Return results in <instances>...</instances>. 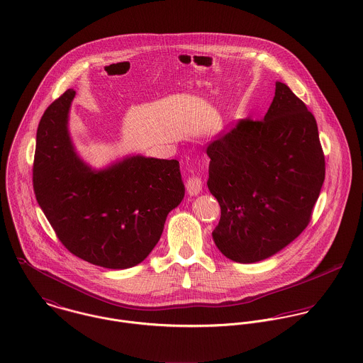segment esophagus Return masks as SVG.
Returning a JSON list of instances; mask_svg holds the SVG:
<instances>
[{"label": "esophagus", "instance_id": "1", "mask_svg": "<svg viewBox=\"0 0 363 363\" xmlns=\"http://www.w3.org/2000/svg\"><path fill=\"white\" fill-rule=\"evenodd\" d=\"M186 189H187V193H189L190 196H197V194H200V191H201V189H203V180H201V177L197 176V174L190 176V177L187 179V182H186Z\"/></svg>", "mask_w": 363, "mask_h": 363}]
</instances>
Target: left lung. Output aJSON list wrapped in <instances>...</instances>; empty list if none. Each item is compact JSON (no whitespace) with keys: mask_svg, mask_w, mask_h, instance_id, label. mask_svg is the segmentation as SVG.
Returning a JSON list of instances; mask_svg holds the SVG:
<instances>
[{"mask_svg":"<svg viewBox=\"0 0 363 363\" xmlns=\"http://www.w3.org/2000/svg\"><path fill=\"white\" fill-rule=\"evenodd\" d=\"M207 155L208 189L220 206L212 238L223 256L268 259L306 229L325 160L314 116L285 84H275L262 120H239Z\"/></svg>","mask_w":363,"mask_h":363,"instance_id":"obj_1","label":"left lung"}]
</instances>
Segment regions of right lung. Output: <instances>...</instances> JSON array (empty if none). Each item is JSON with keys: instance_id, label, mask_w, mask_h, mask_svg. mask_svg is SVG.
Instances as JSON below:
<instances>
[{"instance_id": "obj_1", "label": "right lung", "mask_w": 363, "mask_h": 363, "mask_svg": "<svg viewBox=\"0 0 363 363\" xmlns=\"http://www.w3.org/2000/svg\"><path fill=\"white\" fill-rule=\"evenodd\" d=\"M65 91L40 118L33 160L36 200L64 247L91 264L123 269L147 259L167 213L184 197L176 159L130 156L92 170L75 154Z\"/></svg>"}]
</instances>
